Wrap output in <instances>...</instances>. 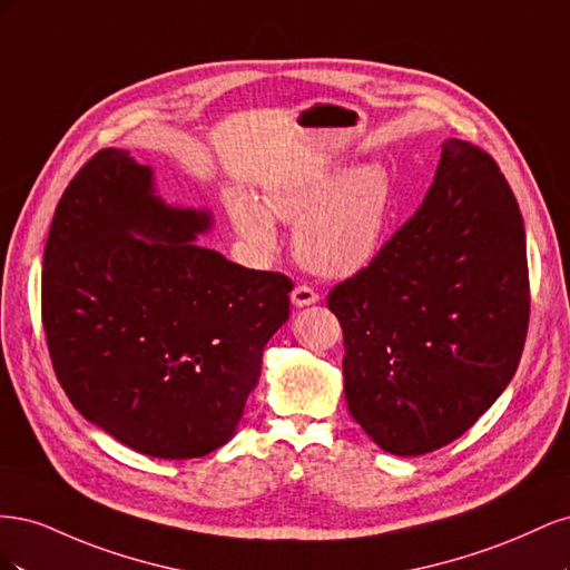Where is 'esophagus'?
Masks as SVG:
<instances>
[{
	"label": "esophagus",
	"mask_w": 570,
	"mask_h": 570,
	"mask_svg": "<svg viewBox=\"0 0 570 570\" xmlns=\"http://www.w3.org/2000/svg\"><path fill=\"white\" fill-rule=\"evenodd\" d=\"M318 302V292L308 285H297L292 289V304L295 306H308Z\"/></svg>",
	"instance_id": "esophagus-1"
}]
</instances>
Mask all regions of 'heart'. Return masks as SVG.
<instances>
[{
	"mask_svg": "<svg viewBox=\"0 0 570 570\" xmlns=\"http://www.w3.org/2000/svg\"><path fill=\"white\" fill-rule=\"evenodd\" d=\"M392 206V183L381 164H366L347 176L321 174L278 187L266 209L247 195H233L230 214L247 243L271 254L278 247L275 220H297L292 245L306 268L321 275H352L381 249Z\"/></svg>",
	"mask_w": 570,
	"mask_h": 570,
	"instance_id": "obj_1",
	"label": "heart"
}]
</instances>
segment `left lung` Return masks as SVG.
<instances>
[{
    "mask_svg": "<svg viewBox=\"0 0 570 570\" xmlns=\"http://www.w3.org/2000/svg\"><path fill=\"white\" fill-rule=\"evenodd\" d=\"M327 308L344 396L377 446L421 456L461 438L519 368L530 321L523 216L490 154L446 140L416 214Z\"/></svg>",
    "mask_w": 570,
    "mask_h": 570,
    "instance_id": "obj_1",
    "label": "left lung"
}]
</instances>
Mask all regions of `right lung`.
<instances>
[{
  "label": "right lung",
  "instance_id": "1",
  "mask_svg": "<svg viewBox=\"0 0 570 570\" xmlns=\"http://www.w3.org/2000/svg\"><path fill=\"white\" fill-rule=\"evenodd\" d=\"M206 228L204 212L154 197L151 170L124 149H99L51 218V366L85 419L147 456L197 459L226 444L289 316L295 283L195 245Z\"/></svg>",
  "mask_w": 570,
  "mask_h": 570
}]
</instances>
